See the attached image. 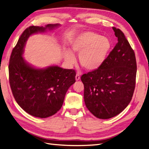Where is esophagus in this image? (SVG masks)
I'll use <instances>...</instances> for the list:
<instances>
[{
    "label": "esophagus",
    "instance_id": "obj_1",
    "mask_svg": "<svg viewBox=\"0 0 149 149\" xmlns=\"http://www.w3.org/2000/svg\"><path fill=\"white\" fill-rule=\"evenodd\" d=\"M75 79H76V81H79L80 79V76H79V74H76Z\"/></svg>",
    "mask_w": 149,
    "mask_h": 149
}]
</instances>
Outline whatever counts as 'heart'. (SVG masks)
Returning <instances> with one entry per match:
<instances>
[{"instance_id":"heart-1","label":"heart","mask_w":149,"mask_h":149,"mask_svg":"<svg viewBox=\"0 0 149 149\" xmlns=\"http://www.w3.org/2000/svg\"><path fill=\"white\" fill-rule=\"evenodd\" d=\"M112 46L109 38L91 31L81 33L71 43L72 50L79 54L81 66L88 71L96 70L103 65ZM65 59L70 65H73L76 61L74 54L69 50L65 52Z\"/></svg>"}]
</instances>
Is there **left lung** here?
<instances>
[{
	"label": "left lung",
	"instance_id": "8db88e82",
	"mask_svg": "<svg viewBox=\"0 0 149 149\" xmlns=\"http://www.w3.org/2000/svg\"><path fill=\"white\" fill-rule=\"evenodd\" d=\"M118 43L103 65L82 75L84 100L96 118L107 119L118 115L132 100L136 85V56L123 31L112 27Z\"/></svg>",
	"mask_w": 149,
	"mask_h": 149
}]
</instances>
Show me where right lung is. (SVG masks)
<instances>
[{"mask_svg":"<svg viewBox=\"0 0 149 149\" xmlns=\"http://www.w3.org/2000/svg\"><path fill=\"white\" fill-rule=\"evenodd\" d=\"M60 25L29 26L21 35L10 56L8 72L13 97L22 109L36 118H46L56 114L62 107L68 89L76 81L74 70L55 65L37 68L23 57L30 36L52 30Z\"/></svg>","mask_w":149,"mask_h":149,"instance_id":"right-lung-1","label":"right lung"}]
</instances>
